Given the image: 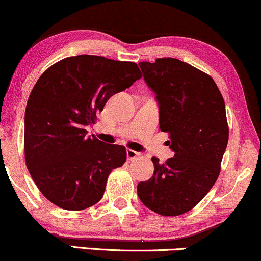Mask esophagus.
Listing matches in <instances>:
<instances>
[{
    "label": "esophagus",
    "instance_id": "esophagus-1",
    "mask_svg": "<svg viewBox=\"0 0 261 261\" xmlns=\"http://www.w3.org/2000/svg\"><path fill=\"white\" fill-rule=\"evenodd\" d=\"M139 156V152L134 151V150L132 149H127V159L128 160H133V159H136Z\"/></svg>",
    "mask_w": 261,
    "mask_h": 261
}]
</instances>
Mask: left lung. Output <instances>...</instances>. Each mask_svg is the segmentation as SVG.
Returning a JSON list of instances; mask_svg holds the SVG:
<instances>
[{
    "label": "left lung",
    "instance_id": "obj_1",
    "mask_svg": "<svg viewBox=\"0 0 261 261\" xmlns=\"http://www.w3.org/2000/svg\"><path fill=\"white\" fill-rule=\"evenodd\" d=\"M155 93L160 129L174 152L165 164L152 158L154 174L137 187L138 197L164 216L192 210L215 185L228 143L225 101L210 75L172 57L140 62Z\"/></svg>",
    "mask_w": 261,
    "mask_h": 261
}]
</instances>
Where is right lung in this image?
I'll return each instance as SVG.
<instances>
[{
	"instance_id": "1",
	"label": "right lung",
	"mask_w": 261,
	"mask_h": 261,
	"mask_svg": "<svg viewBox=\"0 0 261 261\" xmlns=\"http://www.w3.org/2000/svg\"><path fill=\"white\" fill-rule=\"evenodd\" d=\"M142 74L137 63L94 55L58 61L34 85L25 109L24 151L30 176L46 199L64 210L100 201L125 148L87 137L89 124L112 95Z\"/></svg>"
}]
</instances>
